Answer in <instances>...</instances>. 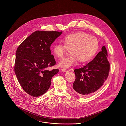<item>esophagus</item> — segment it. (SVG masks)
<instances>
[{"label":"esophagus","instance_id":"esophagus-1","mask_svg":"<svg viewBox=\"0 0 126 126\" xmlns=\"http://www.w3.org/2000/svg\"><path fill=\"white\" fill-rule=\"evenodd\" d=\"M61 70H62V72H64V73H67V72H68V71H70V69H64L63 68L61 69Z\"/></svg>","mask_w":126,"mask_h":126}]
</instances>
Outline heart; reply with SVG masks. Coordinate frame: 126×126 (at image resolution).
<instances>
[{"label": "heart", "mask_w": 126, "mask_h": 126, "mask_svg": "<svg viewBox=\"0 0 126 126\" xmlns=\"http://www.w3.org/2000/svg\"><path fill=\"white\" fill-rule=\"evenodd\" d=\"M64 45L56 43L53 45L52 51L53 55L61 59L65 56L68 50L71 55L65 58L58 65L63 68H68L79 60L86 62L95 56L99 48V42L94 36L84 32H77L65 36L62 40Z\"/></svg>", "instance_id": "1"}]
</instances>
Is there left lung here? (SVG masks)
Wrapping results in <instances>:
<instances>
[{
	"mask_svg": "<svg viewBox=\"0 0 126 126\" xmlns=\"http://www.w3.org/2000/svg\"><path fill=\"white\" fill-rule=\"evenodd\" d=\"M105 46L94 59L82 68L75 69L76 79L73 85L78 95L86 96L93 94L103 85L109 76L110 64Z\"/></svg>",
	"mask_w": 126,
	"mask_h": 126,
	"instance_id": "8db88e82",
	"label": "left lung"
}]
</instances>
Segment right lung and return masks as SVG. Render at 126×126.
Returning <instances> with one entry per match:
<instances>
[{"instance_id":"right-lung-1","label":"right lung","mask_w":126,"mask_h":126,"mask_svg":"<svg viewBox=\"0 0 126 126\" xmlns=\"http://www.w3.org/2000/svg\"><path fill=\"white\" fill-rule=\"evenodd\" d=\"M62 32L36 31L19 45L16 53L14 71L23 90L37 97L48 91L52 77L59 69L47 68L55 65L50 47Z\"/></svg>"}]
</instances>
